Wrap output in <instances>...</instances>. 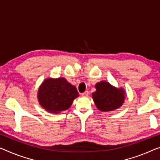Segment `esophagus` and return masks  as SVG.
<instances>
[{
  "label": "esophagus",
  "instance_id": "esophagus-1",
  "mask_svg": "<svg viewBox=\"0 0 160 160\" xmlns=\"http://www.w3.org/2000/svg\"><path fill=\"white\" fill-rule=\"evenodd\" d=\"M88 91H86V92H84L82 93V97H88Z\"/></svg>",
  "mask_w": 160,
  "mask_h": 160
}]
</instances>
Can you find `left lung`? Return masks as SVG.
I'll list each match as a JSON object with an SVG mask.
<instances>
[{"mask_svg":"<svg viewBox=\"0 0 160 160\" xmlns=\"http://www.w3.org/2000/svg\"><path fill=\"white\" fill-rule=\"evenodd\" d=\"M95 88L96 92L92 94V98L100 111H113L121 107L124 102L126 92L123 88H116L104 81L98 82Z\"/></svg>","mask_w":160,"mask_h":160,"instance_id":"8db88e82","label":"left lung"}]
</instances>
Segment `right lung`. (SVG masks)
Returning a JSON list of instances; mask_svg holds the SVG:
<instances>
[{"label": "right lung", "mask_w": 160, "mask_h": 160, "mask_svg": "<svg viewBox=\"0 0 160 160\" xmlns=\"http://www.w3.org/2000/svg\"><path fill=\"white\" fill-rule=\"evenodd\" d=\"M78 96L77 88L65 78H46L38 91L39 104L51 114H59L67 110Z\"/></svg>", "instance_id": "obj_1"}]
</instances>
